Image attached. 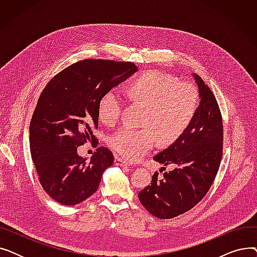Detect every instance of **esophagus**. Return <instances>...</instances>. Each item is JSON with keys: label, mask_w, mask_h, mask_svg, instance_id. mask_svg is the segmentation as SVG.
Instances as JSON below:
<instances>
[{"label": "esophagus", "mask_w": 257, "mask_h": 257, "mask_svg": "<svg viewBox=\"0 0 257 257\" xmlns=\"http://www.w3.org/2000/svg\"><path fill=\"white\" fill-rule=\"evenodd\" d=\"M114 165H115V166H120V167L128 166V164L126 163V161H125L123 158H120V157H118V156H116V157L114 158Z\"/></svg>", "instance_id": "obj_1"}]
</instances>
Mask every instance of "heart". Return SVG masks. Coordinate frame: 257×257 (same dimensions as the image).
<instances>
[{"mask_svg":"<svg viewBox=\"0 0 257 257\" xmlns=\"http://www.w3.org/2000/svg\"><path fill=\"white\" fill-rule=\"evenodd\" d=\"M128 98L146 106L142 128L123 127L109 138L111 149L129 161L141 159L149 152L158 137L161 143L176 140L194 119L200 102L198 88L158 71H150L126 85ZM124 102L115 90L107 91L99 104L104 124L113 126L123 111Z\"/></svg>","mask_w":257,"mask_h":257,"instance_id":"b5f03b06","label":"heart"}]
</instances>
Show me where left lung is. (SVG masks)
<instances>
[{"label": "left lung", "instance_id": "8db88e82", "mask_svg": "<svg viewBox=\"0 0 257 257\" xmlns=\"http://www.w3.org/2000/svg\"><path fill=\"white\" fill-rule=\"evenodd\" d=\"M199 88L200 104L192 123L181 136L153 158L175 169L139 193L143 206L154 217L172 219L182 214L204 198L220 168L223 155V121L211 89L193 74ZM164 168V167H163Z\"/></svg>", "mask_w": 257, "mask_h": 257}]
</instances>
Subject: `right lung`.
Listing matches in <instances>:
<instances>
[{
  "label": "right lung",
  "mask_w": 257,
  "mask_h": 257,
  "mask_svg": "<svg viewBox=\"0 0 257 257\" xmlns=\"http://www.w3.org/2000/svg\"><path fill=\"white\" fill-rule=\"evenodd\" d=\"M138 71L132 62L78 61L53 77L38 98L30 123V151L46 193L63 205H76L97 192L113 154L99 147L89 161L77 153L98 144L99 104L104 94Z\"/></svg>",
  "instance_id": "right-lung-1"
}]
</instances>
